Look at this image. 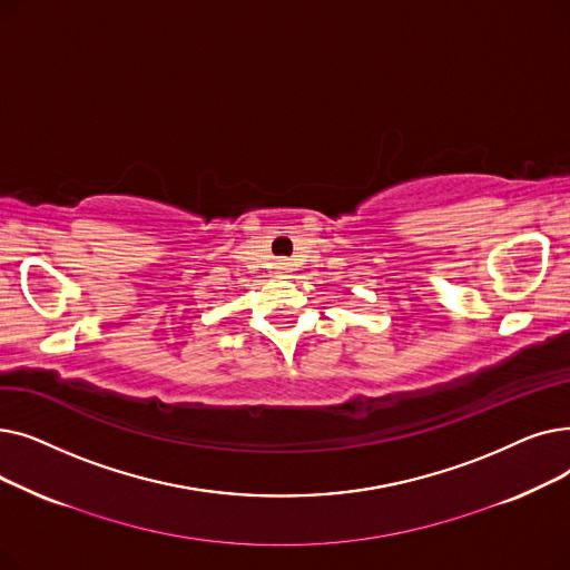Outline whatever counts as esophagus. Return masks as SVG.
<instances>
[{"mask_svg":"<svg viewBox=\"0 0 570 570\" xmlns=\"http://www.w3.org/2000/svg\"><path fill=\"white\" fill-rule=\"evenodd\" d=\"M274 268H276V274H278V276H287L289 271H292V262H287V259H278Z\"/></svg>","mask_w":570,"mask_h":570,"instance_id":"esophagus-1","label":"esophagus"}]
</instances>
